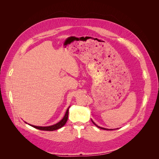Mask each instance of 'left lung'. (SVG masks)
I'll return each instance as SVG.
<instances>
[{
    "label": "left lung",
    "mask_w": 159,
    "mask_h": 159,
    "mask_svg": "<svg viewBox=\"0 0 159 159\" xmlns=\"http://www.w3.org/2000/svg\"><path fill=\"white\" fill-rule=\"evenodd\" d=\"M91 121H92V123H93V124L95 125L96 127H98V128H99V129H104V130H111V129H105V128H103V127H99L98 125H96V124H95V123H94V122H93V121H92V120H91Z\"/></svg>",
    "instance_id": "8db88e82"
}]
</instances>
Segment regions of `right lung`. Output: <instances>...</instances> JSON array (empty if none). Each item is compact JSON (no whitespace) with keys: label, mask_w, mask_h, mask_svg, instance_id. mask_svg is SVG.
<instances>
[{"label":"right lung","mask_w":159,"mask_h":159,"mask_svg":"<svg viewBox=\"0 0 159 159\" xmlns=\"http://www.w3.org/2000/svg\"><path fill=\"white\" fill-rule=\"evenodd\" d=\"M69 108H70V107L68 108V109H67L64 118L62 119L60 122H58V123L55 124V125H53L48 126V127H39V126L32 125H31L32 127H34V128H36V129H37L42 130V131H55V130H57V129H60V128L63 127V126L66 123L67 121H68Z\"/></svg>","instance_id":"obj_1"}]
</instances>
